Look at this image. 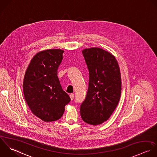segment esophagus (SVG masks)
<instances>
[{
	"label": "esophagus",
	"mask_w": 157,
	"mask_h": 157,
	"mask_svg": "<svg viewBox=\"0 0 157 157\" xmlns=\"http://www.w3.org/2000/svg\"><path fill=\"white\" fill-rule=\"evenodd\" d=\"M70 99H71V100H73L74 99V97H75L74 94H70Z\"/></svg>",
	"instance_id": "1"
}]
</instances>
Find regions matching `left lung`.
I'll use <instances>...</instances> for the list:
<instances>
[{
	"instance_id": "8db88e82",
	"label": "left lung",
	"mask_w": 157,
	"mask_h": 157,
	"mask_svg": "<svg viewBox=\"0 0 157 157\" xmlns=\"http://www.w3.org/2000/svg\"><path fill=\"white\" fill-rule=\"evenodd\" d=\"M82 53L89 81L80 114L87 124L100 125L110 117L119 103L122 86L120 68L115 57L100 48L84 49Z\"/></svg>"
}]
</instances>
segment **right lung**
Returning a JSON list of instances; mask_svg holds the SVG:
<instances>
[{"label":"right lung","instance_id":"add662e5","mask_svg":"<svg viewBox=\"0 0 157 157\" xmlns=\"http://www.w3.org/2000/svg\"><path fill=\"white\" fill-rule=\"evenodd\" d=\"M63 52L55 49L38 52L32 59L24 78L25 101L32 113L44 122L59 120L71 100L57 77Z\"/></svg>","mask_w":157,"mask_h":157}]
</instances>
